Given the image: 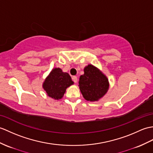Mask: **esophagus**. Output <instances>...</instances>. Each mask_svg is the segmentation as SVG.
I'll return each instance as SVG.
<instances>
[{
	"instance_id": "esophagus-1",
	"label": "esophagus",
	"mask_w": 153,
	"mask_h": 153,
	"mask_svg": "<svg viewBox=\"0 0 153 153\" xmlns=\"http://www.w3.org/2000/svg\"><path fill=\"white\" fill-rule=\"evenodd\" d=\"M72 78V80L74 81V83H77V77L76 76H73Z\"/></svg>"
}]
</instances>
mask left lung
<instances>
[{
	"mask_svg": "<svg viewBox=\"0 0 153 153\" xmlns=\"http://www.w3.org/2000/svg\"><path fill=\"white\" fill-rule=\"evenodd\" d=\"M79 86L83 97L88 101H97L109 88L108 78L100 70L89 65L84 68V74L79 77Z\"/></svg>",
	"mask_w": 153,
	"mask_h": 153,
	"instance_id": "obj_1",
	"label": "left lung"
}]
</instances>
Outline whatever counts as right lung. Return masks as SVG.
<instances>
[{"label":"right lung","instance_id":"add662e5","mask_svg":"<svg viewBox=\"0 0 153 153\" xmlns=\"http://www.w3.org/2000/svg\"><path fill=\"white\" fill-rule=\"evenodd\" d=\"M74 82L69 74L63 72L60 68L53 69L46 78L43 87L48 95L55 100L62 98L67 87Z\"/></svg>","mask_w":153,"mask_h":153}]
</instances>
